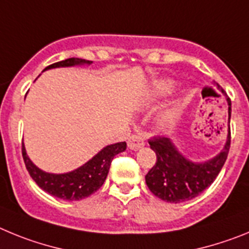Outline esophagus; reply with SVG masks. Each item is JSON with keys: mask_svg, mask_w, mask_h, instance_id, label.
Segmentation results:
<instances>
[{"mask_svg": "<svg viewBox=\"0 0 249 249\" xmlns=\"http://www.w3.org/2000/svg\"><path fill=\"white\" fill-rule=\"evenodd\" d=\"M128 148L132 149V151H137V149L142 148L144 146V142H143V138L141 137V136L137 135H132L131 137L128 138Z\"/></svg>", "mask_w": 249, "mask_h": 249, "instance_id": "esophagus-1", "label": "esophagus"}]
</instances>
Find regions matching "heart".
Wrapping results in <instances>:
<instances>
[{"mask_svg": "<svg viewBox=\"0 0 249 249\" xmlns=\"http://www.w3.org/2000/svg\"><path fill=\"white\" fill-rule=\"evenodd\" d=\"M175 89V83L172 82L171 80H162L160 82H156L152 87V91H151V97L152 98H160V97H164L169 92L172 91ZM172 112H167V113L163 114V117L162 120L163 121H168L169 118H172Z\"/></svg>", "mask_w": 249, "mask_h": 249, "instance_id": "1", "label": "heart"}]
</instances>
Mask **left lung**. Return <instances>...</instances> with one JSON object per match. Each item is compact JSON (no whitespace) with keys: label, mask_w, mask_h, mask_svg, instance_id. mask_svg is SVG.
<instances>
[{"label":"left lung","mask_w":249,"mask_h":249,"mask_svg":"<svg viewBox=\"0 0 249 249\" xmlns=\"http://www.w3.org/2000/svg\"><path fill=\"white\" fill-rule=\"evenodd\" d=\"M218 86V85H217ZM219 89V86H218ZM224 93V91H222ZM228 103V135L223 149L204 162L184 157L169 137H155L149 146L157 156V162L146 175V183L156 197L169 203L191 201L213 183L227 160L231 146V101Z\"/></svg>","instance_id":"obj_1"}]
</instances>
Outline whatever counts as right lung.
<instances>
[{
	"mask_svg": "<svg viewBox=\"0 0 249 249\" xmlns=\"http://www.w3.org/2000/svg\"><path fill=\"white\" fill-rule=\"evenodd\" d=\"M92 63H93L92 61L72 57L48 66L45 68V71L59 67L89 66ZM126 142L108 144L103 147L97 155H94L85 164L66 173H48L38 168L27 156L23 143H22V156L28 173L39 188H42L45 192L54 196L57 198L66 199V201H81L101 188L108 175L113 157L121 152L126 151Z\"/></svg>",
	"mask_w": 249,
	"mask_h": 249,
	"instance_id": "add662e5",
	"label": "right lung"
}]
</instances>
